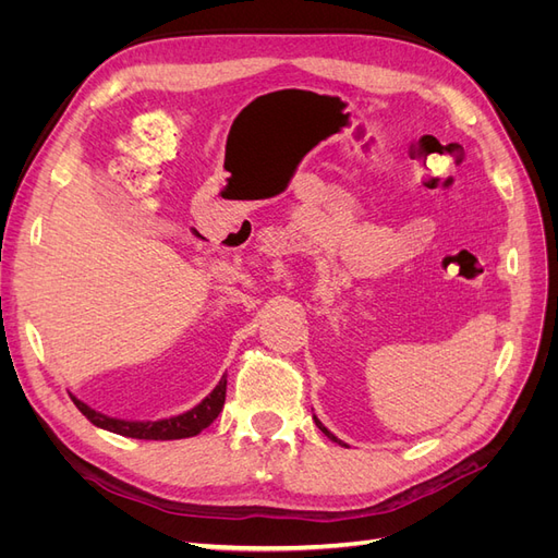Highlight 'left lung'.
<instances>
[{
  "label": "left lung",
  "instance_id": "8db88e82",
  "mask_svg": "<svg viewBox=\"0 0 558 558\" xmlns=\"http://www.w3.org/2000/svg\"><path fill=\"white\" fill-rule=\"evenodd\" d=\"M314 421H316V426H318V430H320V433H326V435L330 437V440H332V442H337V445H344L342 440H337V437H335V435H332V433H330V430H328V428H326L324 424H320V421H318L316 416H314ZM344 447H347V445H344Z\"/></svg>",
  "mask_w": 558,
  "mask_h": 558
}]
</instances>
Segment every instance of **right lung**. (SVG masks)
<instances>
[{"label": "right lung", "instance_id": "add662e5", "mask_svg": "<svg viewBox=\"0 0 558 558\" xmlns=\"http://www.w3.org/2000/svg\"><path fill=\"white\" fill-rule=\"evenodd\" d=\"M226 386H228V379L223 377L221 381H218L214 391L197 404V408L189 410L185 414L160 418V421L111 418L107 414H99V412L90 410L86 402H81L74 396H72V400L78 408V412L86 416L90 424H95L97 428H105V430L125 435V437H134V440H183V437H193V435L202 433L207 426L214 424L216 416L221 414V410H223Z\"/></svg>", "mask_w": 558, "mask_h": 558}]
</instances>
